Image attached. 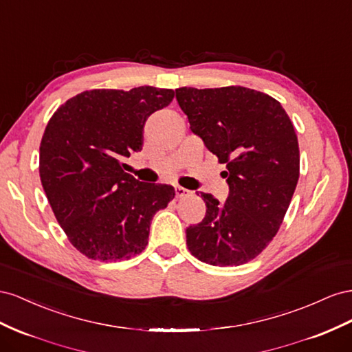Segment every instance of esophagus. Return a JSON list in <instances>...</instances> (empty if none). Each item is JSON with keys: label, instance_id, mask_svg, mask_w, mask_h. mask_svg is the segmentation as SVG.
<instances>
[{"label": "esophagus", "instance_id": "obj_1", "mask_svg": "<svg viewBox=\"0 0 352 352\" xmlns=\"http://www.w3.org/2000/svg\"><path fill=\"white\" fill-rule=\"evenodd\" d=\"M175 195H177V197H184V196L188 195V190L182 187V186H177L175 187Z\"/></svg>", "mask_w": 352, "mask_h": 352}]
</instances>
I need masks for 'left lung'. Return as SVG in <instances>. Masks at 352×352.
Here are the masks:
<instances>
[{"mask_svg": "<svg viewBox=\"0 0 352 352\" xmlns=\"http://www.w3.org/2000/svg\"><path fill=\"white\" fill-rule=\"evenodd\" d=\"M190 129L227 170L228 197L202 193L205 218L186 230L193 256L233 267L258 256L273 240L299 178L295 128L276 98L245 87L175 89ZM199 195V193H197Z\"/></svg>", "mask_w": 352, "mask_h": 352, "instance_id": "8db88e82", "label": "left lung"}]
</instances>
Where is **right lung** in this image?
<instances>
[{
	"instance_id": "add662e5",
	"label": "right lung",
	"mask_w": 352,
	"mask_h": 352,
	"mask_svg": "<svg viewBox=\"0 0 352 352\" xmlns=\"http://www.w3.org/2000/svg\"><path fill=\"white\" fill-rule=\"evenodd\" d=\"M173 89H89L60 106L39 146V177L69 242L89 259L142 254L150 223L175 196L169 184L143 183L122 160L143 148L147 118L166 107Z\"/></svg>"
}]
</instances>
